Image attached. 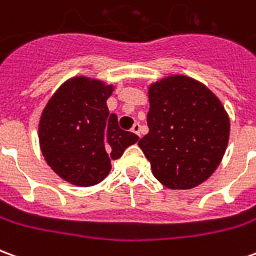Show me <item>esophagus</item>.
I'll return each instance as SVG.
<instances>
[{
    "label": "esophagus",
    "mask_w": 256,
    "mask_h": 256,
    "mask_svg": "<svg viewBox=\"0 0 256 256\" xmlns=\"http://www.w3.org/2000/svg\"><path fill=\"white\" fill-rule=\"evenodd\" d=\"M132 132H133L134 134H137V136H141V126H140V123H134L133 128H132Z\"/></svg>",
    "instance_id": "esophagus-1"
}]
</instances>
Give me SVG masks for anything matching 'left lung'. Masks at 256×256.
<instances>
[{
  "mask_svg": "<svg viewBox=\"0 0 256 256\" xmlns=\"http://www.w3.org/2000/svg\"><path fill=\"white\" fill-rule=\"evenodd\" d=\"M150 133L138 141L155 178L170 189L204 182L224 158L230 122L218 97L184 75L150 84Z\"/></svg>",
  "mask_w": 256,
  "mask_h": 256,
  "instance_id": "8db88e82",
  "label": "left lung"
}]
</instances>
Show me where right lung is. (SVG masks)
Masks as SVG:
<instances>
[{
    "label": "right lung",
    "instance_id": "add662e5",
    "mask_svg": "<svg viewBox=\"0 0 256 256\" xmlns=\"http://www.w3.org/2000/svg\"><path fill=\"white\" fill-rule=\"evenodd\" d=\"M112 90L101 80L72 78L60 86L42 112V155L58 177L74 185L101 182L111 172V160L138 141V136L119 128L118 116L108 111Z\"/></svg>",
    "mask_w": 256,
    "mask_h": 256
}]
</instances>
